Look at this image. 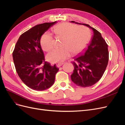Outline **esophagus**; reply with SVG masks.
Returning a JSON list of instances; mask_svg holds the SVG:
<instances>
[{
    "label": "esophagus",
    "instance_id": "obj_1",
    "mask_svg": "<svg viewBox=\"0 0 125 125\" xmlns=\"http://www.w3.org/2000/svg\"><path fill=\"white\" fill-rule=\"evenodd\" d=\"M63 64V63H58L56 64V66H57V67H60L61 66H62Z\"/></svg>",
    "mask_w": 125,
    "mask_h": 125
}]
</instances>
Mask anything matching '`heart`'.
<instances>
[{"label":"heart","mask_w":125,"mask_h":125,"mask_svg":"<svg viewBox=\"0 0 125 125\" xmlns=\"http://www.w3.org/2000/svg\"><path fill=\"white\" fill-rule=\"evenodd\" d=\"M52 32L56 37L62 38L59 48H56L49 52L47 59L52 62H62L67 59L71 52L78 54L83 50L90 37V31L86 26H77L68 23L56 25ZM54 39L51 33L46 32L40 40L41 47L44 51L48 52L53 47Z\"/></svg>","instance_id":"1"}]
</instances>
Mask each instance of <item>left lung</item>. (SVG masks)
<instances>
[{
  "mask_svg": "<svg viewBox=\"0 0 125 125\" xmlns=\"http://www.w3.org/2000/svg\"><path fill=\"white\" fill-rule=\"evenodd\" d=\"M82 24L92 30L93 35L90 44L80 56L75 57L73 64V73L71 79L74 84L83 87L91 86L99 81L103 76L108 64V45L101 34L89 24Z\"/></svg>",
  "mask_w": 125,
  "mask_h": 125,
  "instance_id": "1",
  "label": "left lung"
}]
</instances>
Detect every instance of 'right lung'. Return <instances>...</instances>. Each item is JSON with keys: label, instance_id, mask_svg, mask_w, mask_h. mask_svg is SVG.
<instances>
[{"label": "right lung", "instance_id": "right-lung-1", "mask_svg": "<svg viewBox=\"0 0 125 125\" xmlns=\"http://www.w3.org/2000/svg\"><path fill=\"white\" fill-rule=\"evenodd\" d=\"M57 21L36 25L20 35L12 53L19 77L29 88L36 91L50 88L59 70L45 61L40 44L41 37Z\"/></svg>", "mask_w": 125, "mask_h": 125}]
</instances>
